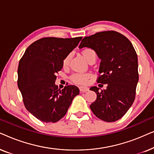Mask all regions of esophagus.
I'll use <instances>...</instances> for the list:
<instances>
[{
    "label": "esophagus",
    "mask_w": 154,
    "mask_h": 154,
    "mask_svg": "<svg viewBox=\"0 0 154 154\" xmlns=\"http://www.w3.org/2000/svg\"><path fill=\"white\" fill-rule=\"evenodd\" d=\"M79 89H80V91H81V92H85L89 90V89H88V88L83 87V86H81V87L79 88Z\"/></svg>",
    "instance_id": "esophagus-1"
}]
</instances>
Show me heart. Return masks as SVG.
<instances>
[{
  "instance_id": "b5f03b06",
  "label": "heart",
  "mask_w": 154,
  "mask_h": 154,
  "mask_svg": "<svg viewBox=\"0 0 154 154\" xmlns=\"http://www.w3.org/2000/svg\"><path fill=\"white\" fill-rule=\"evenodd\" d=\"M82 54H83V57L88 61L89 60L90 57L93 55V54H95V52L91 49H85L82 52ZM68 62H69V57H67L64 59V62H63V64H64V65L65 66V65L68 64ZM88 77H89V75L86 74V73H75V74H73L72 75L71 79H72V80L75 82V83L83 84L87 81Z\"/></svg>"
}]
</instances>
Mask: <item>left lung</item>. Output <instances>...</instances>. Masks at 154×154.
<instances>
[{
  "label": "left lung",
  "mask_w": 154,
  "mask_h": 154,
  "mask_svg": "<svg viewBox=\"0 0 154 154\" xmlns=\"http://www.w3.org/2000/svg\"><path fill=\"white\" fill-rule=\"evenodd\" d=\"M91 48L101 60L97 83L107 84L106 89L90 88L97 99L90 109L97 117L114 122L125 114L135 98L139 81L138 59L129 40L114 31H102L86 36L79 48Z\"/></svg>",
  "instance_id": "8db88e82"
}]
</instances>
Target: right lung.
<instances>
[{"mask_svg":"<svg viewBox=\"0 0 154 154\" xmlns=\"http://www.w3.org/2000/svg\"><path fill=\"white\" fill-rule=\"evenodd\" d=\"M82 37L43 38L27 48L18 66L17 85L29 112L45 123H55L66 114L79 94L75 85L58 89L56 73Z\"/></svg>","mask_w":154,"mask_h":154,"instance_id":"right-lung-1","label":"right lung"}]
</instances>
